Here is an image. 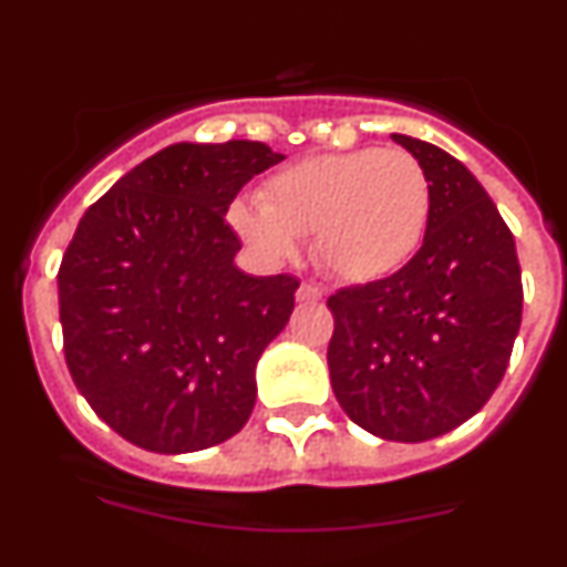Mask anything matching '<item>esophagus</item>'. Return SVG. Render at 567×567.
Masks as SVG:
<instances>
[{
	"mask_svg": "<svg viewBox=\"0 0 567 567\" xmlns=\"http://www.w3.org/2000/svg\"><path fill=\"white\" fill-rule=\"evenodd\" d=\"M296 299H299L301 305H312V301H320V299H323V290H320L318 285L301 282V285H299V290H296Z\"/></svg>",
	"mask_w": 567,
	"mask_h": 567,
	"instance_id": "1",
	"label": "esophagus"
}]
</instances>
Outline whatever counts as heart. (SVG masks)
<instances>
[{"label":"heart","instance_id":"1","mask_svg":"<svg viewBox=\"0 0 567 567\" xmlns=\"http://www.w3.org/2000/svg\"><path fill=\"white\" fill-rule=\"evenodd\" d=\"M433 194L425 167L400 147L323 153L279 169L257 199H236L230 225L266 260H288L312 236L320 266L346 282L400 271L425 241Z\"/></svg>","mask_w":567,"mask_h":567}]
</instances>
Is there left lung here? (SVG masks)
<instances>
[{
	"mask_svg": "<svg viewBox=\"0 0 567 567\" xmlns=\"http://www.w3.org/2000/svg\"><path fill=\"white\" fill-rule=\"evenodd\" d=\"M431 181L420 251L392 277L329 299L337 403L373 436L427 442L477 414L522 326L516 241L480 181L431 142L392 134Z\"/></svg>",
	"mask_w": 567,
	"mask_h": 567,
	"instance_id": "obj_1",
	"label": "left lung"
}]
</instances>
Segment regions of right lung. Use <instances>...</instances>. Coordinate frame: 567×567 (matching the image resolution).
I'll list each match as a JSON object with an SVG mask.
<instances>
[{"label": "right lung", "instance_id": "1", "mask_svg": "<svg viewBox=\"0 0 567 567\" xmlns=\"http://www.w3.org/2000/svg\"><path fill=\"white\" fill-rule=\"evenodd\" d=\"M262 142H175L90 205L62 257L73 384L131 444L183 455L247 425L257 362L299 279L251 277L225 221L244 183L282 162Z\"/></svg>", "mask_w": 567, "mask_h": 567}]
</instances>
